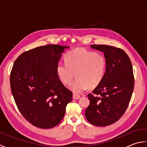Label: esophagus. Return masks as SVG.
<instances>
[{
	"mask_svg": "<svg viewBox=\"0 0 147 147\" xmlns=\"http://www.w3.org/2000/svg\"><path fill=\"white\" fill-rule=\"evenodd\" d=\"M73 99H75V100H78L80 98V96L78 95H76V94H73Z\"/></svg>",
	"mask_w": 147,
	"mask_h": 147,
	"instance_id": "esophagus-1",
	"label": "esophagus"
}]
</instances>
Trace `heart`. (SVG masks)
<instances>
[{
  "mask_svg": "<svg viewBox=\"0 0 147 147\" xmlns=\"http://www.w3.org/2000/svg\"><path fill=\"white\" fill-rule=\"evenodd\" d=\"M64 60L65 64L59 62L56 66L57 76L63 85H69L76 75V80L69 87L76 94L88 87L96 88L105 76L107 61L102 54L77 49L67 52Z\"/></svg>",
  "mask_w": 147,
  "mask_h": 147,
  "instance_id": "obj_1",
  "label": "heart"
}]
</instances>
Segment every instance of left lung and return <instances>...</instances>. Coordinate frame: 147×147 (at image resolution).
<instances>
[{"label":"left lung","instance_id":"1","mask_svg":"<svg viewBox=\"0 0 147 147\" xmlns=\"http://www.w3.org/2000/svg\"><path fill=\"white\" fill-rule=\"evenodd\" d=\"M90 47L104 52L107 69L101 83L88 95L90 102L85 116L93 125L107 126L119 119L128 107L134 88L133 67L123 50L105 45Z\"/></svg>","mask_w":147,"mask_h":147}]
</instances>
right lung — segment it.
Instances as JSON below:
<instances>
[{"mask_svg":"<svg viewBox=\"0 0 147 147\" xmlns=\"http://www.w3.org/2000/svg\"><path fill=\"white\" fill-rule=\"evenodd\" d=\"M69 47L41 46L24 52L15 61L10 84L12 96L21 114L33 126L49 129L63 119L73 93L56 73L62 53Z\"/></svg>","mask_w":147,"mask_h":147,"instance_id":"right-lung-1","label":"right lung"}]
</instances>
